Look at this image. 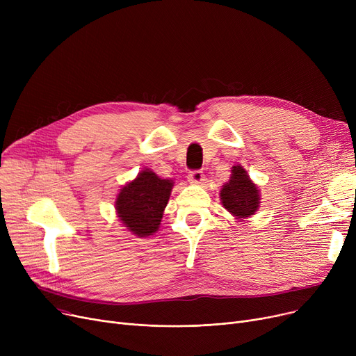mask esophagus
<instances>
[{
  "mask_svg": "<svg viewBox=\"0 0 356 356\" xmlns=\"http://www.w3.org/2000/svg\"><path fill=\"white\" fill-rule=\"evenodd\" d=\"M189 181L193 183V184H202L204 181V175L199 170H195V172H191L189 176H188Z\"/></svg>",
  "mask_w": 356,
  "mask_h": 356,
  "instance_id": "obj_1",
  "label": "esophagus"
}]
</instances>
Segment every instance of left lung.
I'll use <instances>...</instances> for the list:
<instances>
[{
	"mask_svg": "<svg viewBox=\"0 0 356 356\" xmlns=\"http://www.w3.org/2000/svg\"><path fill=\"white\" fill-rule=\"evenodd\" d=\"M220 203L235 219H248L259 209L261 192L241 164L232 165L229 180L219 192Z\"/></svg>",
	"mask_w": 356,
	"mask_h": 356,
	"instance_id": "left-lung-1",
	"label": "left lung"
}]
</instances>
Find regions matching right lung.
<instances>
[{
	"label": "right lung",
	"instance_id": "1",
	"mask_svg": "<svg viewBox=\"0 0 356 356\" xmlns=\"http://www.w3.org/2000/svg\"><path fill=\"white\" fill-rule=\"evenodd\" d=\"M175 181L144 168L134 180L125 183L115 199V212L133 235L144 238L159 231Z\"/></svg>",
	"mask_w": 356,
	"mask_h": 356
}]
</instances>
